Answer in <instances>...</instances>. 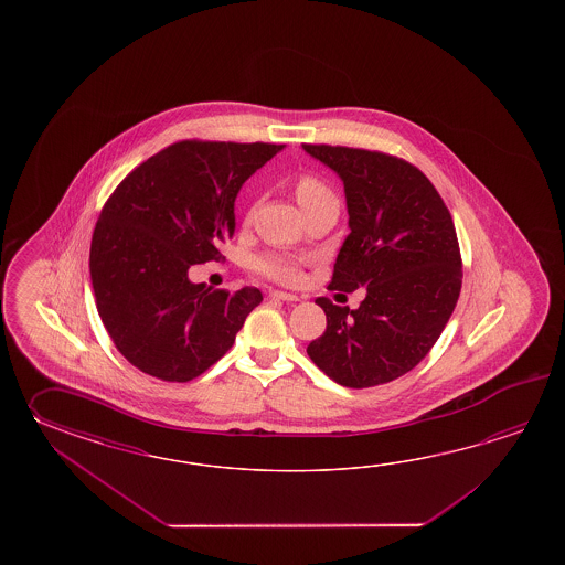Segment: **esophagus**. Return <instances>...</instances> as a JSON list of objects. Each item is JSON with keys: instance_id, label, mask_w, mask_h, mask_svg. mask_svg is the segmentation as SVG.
<instances>
[{"instance_id": "esophagus-1", "label": "esophagus", "mask_w": 565, "mask_h": 565, "mask_svg": "<svg viewBox=\"0 0 565 565\" xmlns=\"http://www.w3.org/2000/svg\"><path fill=\"white\" fill-rule=\"evenodd\" d=\"M270 299L277 300H287V302H297L299 297L297 295H292V292H285V290H270V295H268Z\"/></svg>"}]
</instances>
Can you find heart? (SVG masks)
I'll return each mask as SVG.
<instances>
[{
  "label": "heart",
  "instance_id": "1",
  "mask_svg": "<svg viewBox=\"0 0 565 565\" xmlns=\"http://www.w3.org/2000/svg\"><path fill=\"white\" fill-rule=\"evenodd\" d=\"M295 193H297L300 207L311 204L315 200L331 195L329 188L315 175L299 178L295 183ZM253 268L254 273H258L260 277L285 282V285H292L300 278V263L295 256H288V254H263V256L254 258Z\"/></svg>",
  "mask_w": 565,
  "mask_h": 565
}]
</instances>
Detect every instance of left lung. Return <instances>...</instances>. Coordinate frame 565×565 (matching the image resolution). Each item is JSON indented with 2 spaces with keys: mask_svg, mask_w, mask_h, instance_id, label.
Segmentation results:
<instances>
[{
  "mask_svg": "<svg viewBox=\"0 0 565 565\" xmlns=\"http://www.w3.org/2000/svg\"><path fill=\"white\" fill-rule=\"evenodd\" d=\"M302 149L333 169L345 190L351 232L329 288H365L358 309L315 300L327 329L307 353L337 384H387L428 355L457 307L462 263L452 216L404 159L331 145Z\"/></svg>",
  "mask_w": 565,
  "mask_h": 565,
  "instance_id": "left-lung-1",
  "label": "left lung"
}]
</instances>
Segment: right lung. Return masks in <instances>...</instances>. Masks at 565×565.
Instances as JSON below:
<instances>
[{
  "instance_id": "add662e5",
  "label": "right lung",
  "mask_w": 565,
  "mask_h": 565,
  "mask_svg": "<svg viewBox=\"0 0 565 565\" xmlns=\"http://www.w3.org/2000/svg\"><path fill=\"white\" fill-rule=\"evenodd\" d=\"M285 145L180 141L120 181L90 242L96 309L120 353L166 382H190L234 343L263 292L212 290L190 266L217 260L244 181Z\"/></svg>"
}]
</instances>
